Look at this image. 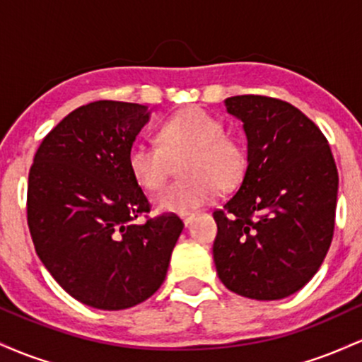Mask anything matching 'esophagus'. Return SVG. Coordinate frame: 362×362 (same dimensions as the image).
Here are the masks:
<instances>
[{
    "label": "esophagus",
    "instance_id": "obj_1",
    "mask_svg": "<svg viewBox=\"0 0 362 362\" xmlns=\"http://www.w3.org/2000/svg\"><path fill=\"white\" fill-rule=\"evenodd\" d=\"M180 218H182V221H184L185 226H189V223L194 219V214L192 213H187V214H182Z\"/></svg>",
    "mask_w": 362,
    "mask_h": 362
}]
</instances>
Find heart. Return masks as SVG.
I'll list each match as a JSON object with an SVG mask.
<instances>
[{
  "mask_svg": "<svg viewBox=\"0 0 362 362\" xmlns=\"http://www.w3.org/2000/svg\"><path fill=\"white\" fill-rule=\"evenodd\" d=\"M160 144L136 141L129 148V170L143 189L156 192L178 163L182 178L163 190L155 204L160 211L187 214L211 201L216 187L233 189L248 167L242 139L226 134L219 117L190 107L170 117L158 131Z\"/></svg>",
  "mask_w": 362,
  "mask_h": 362,
  "instance_id": "heart-1",
  "label": "heart"
}]
</instances>
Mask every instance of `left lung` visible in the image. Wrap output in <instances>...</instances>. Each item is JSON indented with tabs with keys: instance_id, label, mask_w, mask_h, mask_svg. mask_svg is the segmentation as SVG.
I'll list each match as a JSON object with an SVG mask.
<instances>
[{
	"instance_id": "obj_1",
	"label": "left lung",
	"mask_w": 362,
	"mask_h": 362,
	"mask_svg": "<svg viewBox=\"0 0 362 362\" xmlns=\"http://www.w3.org/2000/svg\"><path fill=\"white\" fill-rule=\"evenodd\" d=\"M243 122L248 167L213 216V257L228 289L250 300L300 291L330 248L339 172L328 141L300 109L265 95L226 98Z\"/></svg>"
}]
</instances>
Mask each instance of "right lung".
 <instances>
[{
    "mask_svg": "<svg viewBox=\"0 0 362 362\" xmlns=\"http://www.w3.org/2000/svg\"><path fill=\"white\" fill-rule=\"evenodd\" d=\"M144 105L78 107L42 139L27 187L35 252L57 284L98 310H126L155 294L184 223L160 214L129 170V148L148 122Z\"/></svg>",
    "mask_w": 362,
    "mask_h": 362,
    "instance_id": "obj_1",
    "label": "right lung"
}]
</instances>
